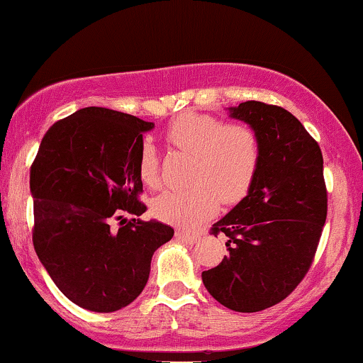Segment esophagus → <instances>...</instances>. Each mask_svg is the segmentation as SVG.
Instances as JSON below:
<instances>
[{"instance_id":"34e87169","label":"esophagus","mask_w":363,"mask_h":363,"mask_svg":"<svg viewBox=\"0 0 363 363\" xmlns=\"http://www.w3.org/2000/svg\"><path fill=\"white\" fill-rule=\"evenodd\" d=\"M176 239L182 240V242H186V244H196V242H199V239H201V237H199V234H189V232L179 230V232H176Z\"/></svg>"}]
</instances>
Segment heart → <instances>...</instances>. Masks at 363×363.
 <instances>
[{"instance_id": "1", "label": "heart", "mask_w": 363, "mask_h": 363, "mask_svg": "<svg viewBox=\"0 0 363 363\" xmlns=\"http://www.w3.org/2000/svg\"><path fill=\"white\" fill-rule=\"evenodd\" d=\"M167 140L194 155L187 189H169L152 201V213L182 228L198 227L218 211L220 199L237 203L247 194L261 160V141L249 124L186 112L170 123ZM138 172L145 186L157 187L158 162L152 145L140 152Z\"/></svg>"}]
</instances>
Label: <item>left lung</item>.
<instances>
[{"mask_svg":"<svg viewBox=\"0 0 363 363\" xmlns=\"http://www.w3.org/2000/svg\"><path fill=\"white\" fill-rule=\"evenodd\" d=\"M228 114L257 133L261 160L247 196L211 227L228 256L201 278L227 309L257 312L289 297L314 259L328 213L323 153L283 107L247 101Z\"/></svg>","mask_w":363,"mask_h":363,"instance_id":"left-lung-1","label":"left lung"}]
</instances>
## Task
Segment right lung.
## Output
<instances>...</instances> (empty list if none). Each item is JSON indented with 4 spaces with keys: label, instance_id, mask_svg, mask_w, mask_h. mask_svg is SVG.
Listing matches in <instances>:
<instances>
[{
    "label": "right lung",
    "instance_id": "right-lung-1",
    "mask_svg": "<svg viewBox=\"0 0 363 363\" xmlns=\"http://www.w3.org/2000/svg\"><path fill=\"white\" fill-rule=\"evenodd\" d=\"M155 124L106 107H85L57 121L30 167L34 247L66 297L94 312L135 301L150 277L153 252L174 228L143 215L138 172L143 133Z\"/></svg>",
    "mask_w": 363,
    "mask_h": 363
}]
</instances>
